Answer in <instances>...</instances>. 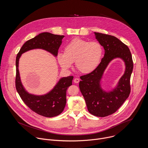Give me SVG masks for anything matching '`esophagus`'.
I'll use <instances>...</instances> for the list:
<instances>
[{
    "mask_svg": "<svg viewBox=\"0 0 148 148\" xmlns=\"http://www.w3.org/2000/svg\"><path fill=\"white\" fill-rule=\"evenodd\" d=\"M79 79L78 78H75L74 79V83L77 84V83L79 82Z\"/></svg>",
    "mask_w": 148,
    "mask_h": 148,
    "instance_id": "34e87169",
    "label": "esophagus"
}]
</instances>
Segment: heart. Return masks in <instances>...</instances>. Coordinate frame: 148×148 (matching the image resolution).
<instances>
[{
	"mask_svg": "<svg viewBox=\"0 0 148 148\" xmlns=\"http://www.w3.org/2000/svg\"><path fill=\"white\" fill-rule=\"evenodd\" d=\"M103 52L99 42L75 38L64 47V53L58 54L57 59L63 69H70L75 62V69L79 73L89 74L99 66Z\"/></svg>",
	"mask_w": 148,
	"mask_h": 148,
	"instance_id": "b5f03b06",
	"label": "heart"
}]
</instances>
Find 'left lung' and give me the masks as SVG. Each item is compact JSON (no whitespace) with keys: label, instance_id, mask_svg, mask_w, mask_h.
I'll return each instance as SVG.
<instances>
[{"label":"left lung","instance_id":"left-lung-1","mask_svg":"<svg viewBox=\"0 0 148 148\" xmlns=\"http://www.w3.org/2000/svg\"><path fill=\"white\" fill-rule=\"evenodd\" d=\"M94 33L96 39L105 49V55L93 71L80 77L79 87L88 112L93 116L103 117L115 113L128 97L133 61L128 47L118 38L110 35ZM116 58L124 61L125 72L115 88L107 92L101 86V79L109 63Z\"/></svg>","mask_w":148,"mask_h":148}]
</instances>
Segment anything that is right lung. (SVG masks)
<instances>
[{
  "mask_svg": "<svg viewBox=\"0 0 148 148\" xmlns=\"http://www.w3.org/2000/svg\"><path fill=\"white\" fill-rule=\"evenodd\" d=\"M64 37V35L49 32L40 33L27 40L23 45L16 57V90L23 101L31 110L46 117H55L63 112L66 104V91L68 87L72 85L73 76L61 78L53 89L45 95H32L25 90L21 83L18 70L19 59L23 53L35 49H43L57 56Z\"/></svg>",
  "mask_w": 148,
  "mask_h": 148,
  "instance_id": "1",
  "label": "right lung"
}]
</instances>
